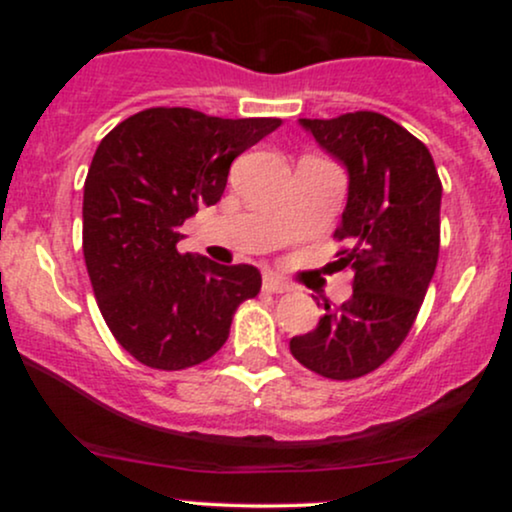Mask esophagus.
I'll use <instances>...</instances> for the list:
<instances>
[{
	"label": "esophagus",
	"instance_id": "esophagus-1",
	"mask_svg": "<svg viewBox=\"0 0 512 512\" xmlns=\"http://www.w3.org/2000/svg\"><path fill=\"white\" fill-rule=\"evenodd\" d=\"M262 284H264V291H269V293H286V291H291V286L286 284V281H281L276 274H264Z\"/></svg>",
	"mask_w": 512,
	"mask_h": 512
}]
</instances>
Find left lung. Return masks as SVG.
Here are the masks:
<instances>
[{
    "mask_svg": "<svg viewBox=\"0 0 512 512\" xmlns=\"http://www.w3.org/2000/svg\"><path fill=\"white\" fill-rule=\"evenodd\" d=\"M315 142L349 170V199L334 238L339 267L354 269V293L325 303L313 332L291 354L313 373L354 380L399 349L419 315L440 250V185L424 142L373 110L301 120Z\"/></svg>",
    "mask_w": 512,
    "mask_h": 512,
    "instance_id": "left-lung-1",
    "label": "left lung"
}]
</instances>
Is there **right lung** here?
Listing matches in <instances>:
<instances>
[{
	"mask_svg": "<svg viewBox=\"0 0 512 512\" xmlns=\"http://www.w3.org/2000/svg\"><path fill=\"white\" fill-rule=\"evenodd\" d=\"M279 125L149 108L98 144L84 182V260L105 325L144 366L207 361L238 305L260 293L257 267L182 255L178 240L185 219L219 202L231 163Z\"/></svg>",
	"mask_w": 512,
	"mask_h": 512,
	"instance_id": "add662e5",
	"label": "right lung"
}]
</instances>
